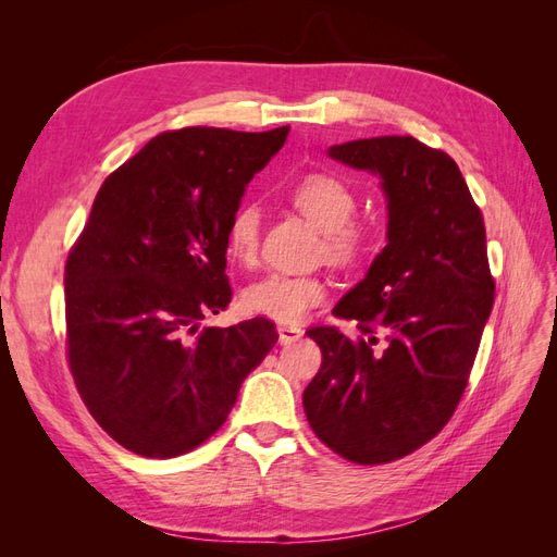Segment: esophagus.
I'll return each mask as SVG.
<instances>
[{
	"label": "esophagus",
	"instance_id": "esophagus-1",
	"mask_svg": "<svg viewBox=\"0 0 557 557\" xmlns=\"http://www.w3.org/2000/svg\"><path fill=\"white\" fill-rule=\"evenodd\" d=\"M276 332H278V344H293V342H297L301 334H305V330L301 327H297V325H278L276 327Z\"/></svg>",
	"mask_w": 557,
	"mask_h": 557
}]
</instances>
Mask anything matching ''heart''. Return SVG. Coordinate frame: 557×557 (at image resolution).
Instances as JSON below:
<instances>
[{"instance_id": "1", "label": "heart", "mask_w": 557, "mask_h": 557, "mask_svg": "<svg viewBox=\"0 0 557 557\" xmlns=\"http://www.w3.org/2000/svg\"><path fill=\"white\" fill-rule=\"evenodd\" d=\"M295 207L325 232V256L334 262L358 260L369 246L364 227L352 225L358 199L348 185L330 174H309L290 190ZM262 213L258 205H242L227 223V250L244 267L258 262ZM327 297V283L313 274L272 272L252 281L242 293V307L281 325H295Z\"/></svg>"}]
</instances>
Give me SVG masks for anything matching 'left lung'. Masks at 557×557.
<instances>
[{
    "instance_id": "left-lung-1",
    "label": "left lung",
    "mask_w": 557,
    "mask_h": 557,
    "mask_svg": "<svg viewBox=\"0 0 557 557\" xmlns=\"http://www.w3.org/2000/svg\"><path fill=\"white\" fill-rule=\"evenodd\" d=\"M327 156L381 178L387 244L332 311L367 336L307 332L323 364L301 399L342 458L393 462L442 432L467 387L495 299L483 215L453 158L413 137L356 139Z\"/></svg>"
}]
</instances>
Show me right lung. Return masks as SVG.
I'll return each instance as SVG.
<instances>
[{"instance_id": "1", "label": "right lung", "mask_w": 557, "mask_h": 557, "mask_svg": "<svg viewBox=\"0 0 557 557\" xmlns=\"http://www.w3.org/2000/svg\"><path fill=\"white\" fill-rule=\"evenodd\" d=\"M288 132L158 134L95 197L64 267L66 346L88 411L132 453L207 442L278 339L267 318L199 323L230 305L227 223Z\"/></svg>"}]
</instances>
